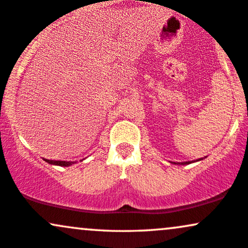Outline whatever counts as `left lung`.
I'll return each instance as SVG.
<instances>
[{
  "label": "left lung",
  "instance_id": "8db88e82",
  "mask_svg": "<svg viewBox=\"0 0 248 248\" xmlns=\"http://www.w3.org/2000/svg\"><path fill=\"white\" fill-rule=\"evenodd\" d=\"M188 164H190V162H189V161H187V162H183V165H188Z\"/></svg>",
  "mask_w": 248,
  "mask_h": 248
}]
</instances>
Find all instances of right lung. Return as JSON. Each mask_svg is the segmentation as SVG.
<instances>
[{
  "label": "right lung",
  "mask_w": 248,
  "mask_h": 248,
  "mask_svg": "<svg viewBox=\"0 0 248 248\" xmlns=\"http://www.w3.org/2000/svg\"><path fill=\"white\" fill-rule=\"evenodd\" d=\"M46 162H48V164L51 165H58V166H65V167H67V166H71L73 164V161H61V160H45Z\"/></svg>",
  "instance_id": "add662e5"
}]
</instances>
